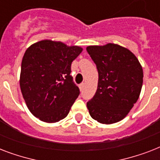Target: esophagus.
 Wrapping results in <instances>:
<instances>
[{
	"mask_svg": "<svg viewBox=\"0 0 160 160\" xmlns=\"http://www.w3.org/2000/svg\"><path fill=\"white\" fill-rule=\"evenodd\" d=\"M79 87H80V90H82L83 89H84V87H85V83H81V84L79 85Z\"/></svg>",
	"mask_w": 160,
	"mask_h": 160,
	"instance_id": "esophagus-1",
	"label": "esophagus"
}]
</instances>
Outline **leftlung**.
Instances as JSON below:
<instances>
[{
  "instance_id": "8db88e82",
  "label": "left lung",
  "mask_w": 160,
  "mask_h": 160,
  "mask_svg": "<svg viewBox=\"0 0 160 160\" xmlns=\"http://www.w3.org/2000/svg\"><path fill=\"white\" fill-rule=\"evenodd\" d=\"M87 52L99 74L97 90L87 102L90 116L99 123H117L139 99L144 73L139 60L125 47L109 43L90 46Z\"/></svg>"
}]
</instances>
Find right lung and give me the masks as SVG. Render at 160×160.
Instances as JSON below:
<instances>
[{"label": "right lung", "mask_w": 160, "mask_h": 160, "mask_svg": "<svg viewBox=\"0 0 160 160\" xmlns=\"http://www.w3.org/2000/svg\"><path fill=\"white\" fill-rule=\"evenodd\" d=\"M78 46L43 40L27 48L21 61L20 86L34 116L46 123L65 119L80 95L70 75L71 63L82 52Z\"/></svg>", "instance_id": "right-lung-1"}]
</instances>
